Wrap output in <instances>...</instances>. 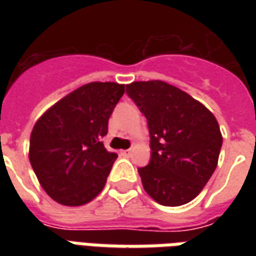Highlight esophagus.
Listing matches in <instances>:
<instances>
[{
  "mask_svg": "<svg viewBox=\"0 0 256 256\" xmlns=\"http://www.w3.org/2000/svg\"><path fill=\"white\" fill-rule=\"evenodd\" d=\"M120 155L124 156V158H128V156L132 155V150H124L120 152Z\"/></svg>",
  "mask_w": 256,
  "mask_h": 256,
  "instance_id": "34e87169",
  "label": "esophagus"
}]
</instances>
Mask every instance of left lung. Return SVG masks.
Wrapping results in <instances>:
<instances>
[{"mask_svg":"<svg viewBox=\"0 0 256 256\" xmlns=\"http://www.w3.org/2000/svg\"><path fill=\"white\" fill-rule=\"evenodd\" d=\"M126 93L150 128V160L138 168L145 192L162 206L189 203L218 164L222 134L216 119L202 102L163 80L133 82Z\"/></svg>","mask_w":256,"mask_h":256,"instance_id":"1","label":"left lung"}]
</instances>
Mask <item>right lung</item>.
Instances as JSON below:
<instances>
[{
	"label": "right lung",
	"mask_w": 256,
	"mask_h": 256,
	"mask_svg": "<svg viewBox=\"0 0 256 256\" xmlns=\"http://www.w3.org/2000/svg\"><path fill=\"white\" fill-rule=\"evenodd\" d=\"M124 84L90 82L42 115L30 137V163L44 190L63 206H84L102 190L118 155L101 138Z\"/></svg>",
	"instance_id": "right-lung-1"
}]
</instances>
